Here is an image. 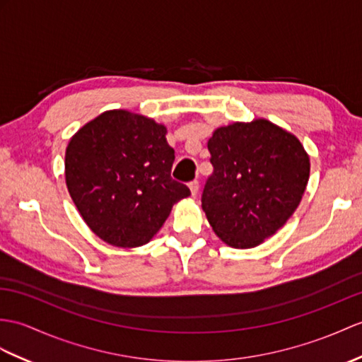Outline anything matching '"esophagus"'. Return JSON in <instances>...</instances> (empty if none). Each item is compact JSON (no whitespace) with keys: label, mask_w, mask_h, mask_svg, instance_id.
<instances>
[{"label":"esophagus","mask_w":362,"mask_h":362,"mask_svg":"<svg viewBox=\"0 0 362 362\" xmlns=\"http://www.w3.org/2000/svg\"><path fill=\"white\" fill-rule=\"evenodd\" d=\"M189 189H191V194L192 197H196L199 194V180H192L189 182Z\"/></svg>","instance_id":"34e87169"}]
</instances>
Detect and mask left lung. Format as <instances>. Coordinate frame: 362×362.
<instances>
[{"mask_svg": "<svg viewBox=\"0 0 362 362\" xmlns=\"http://www.w3.org/2000/svg\"><path fill=\"white\" fill-rule=\"evenodd\" d=\"M214 171L202 208L226 245L253 248L281 228L304 194L310 158L300 141L265 119L222 126L208 140Z\"/></svg>", "mask_w": 362, "mask_h": 362, "instance_id": "left-lung-1", "label": "left lung"}]
</instances>
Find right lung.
<instances>
[{"mask_svg": "<svg viewBox=\"0 0 362 362\" xmlns=\"http://www.w3.org/2000/svg\"><path fill=\"white\" fill-rule=\"evenodd\" d=\"M166 128L123 109L86 123L66 148L64 175L83 221L114 247L145 245L191 192L171 177Z\"/></svg>", "mask_w": 362, "mask_h": 362, "instance_id": "add662e5", "label": "right lung"}]
</instances>
